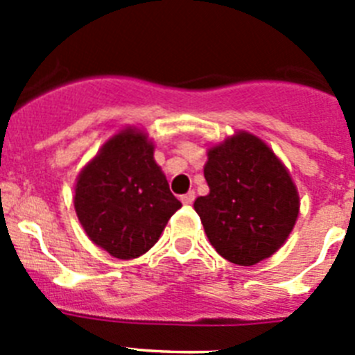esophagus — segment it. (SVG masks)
<instances>
[{
    "label": "esophagus",
    "instance_id": "34e87169",
    "mask_svg": "<svg viewBox=\"0 0 355 355\" xmlns=\"http://www.w3.org/2000/svg\"><path fill=\"white\" fill-rule=\"evenodd\" d=\"M193 199H196V193L193 192H188V193H184V196H181V202H183V205H192L193 202Z\"/></svg>",
    "mask_w": 355,
    "mask_h": 355
}]
</instances>
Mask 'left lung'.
I'll return each instance as SVG.
<instances>
[{"label": "left lung", "instance_id": "8db88e82", "mask_svg": "<svg viewBox=\"0 0 355 355\" xmlns=\"http://www.w3.org/2000/svg\"><path fill=\"white\" fill-rule=\"evenodd\" d=\"M208 196L193 202L209 243L222 258L252 266L284 245L300 209L299 190L272 147L236 131L208 147Z\"/></svg>", "mask_w": 355, "mask_h": 355}]
</instances>
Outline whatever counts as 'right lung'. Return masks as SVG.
I'll use <instances>...</instances> for the list:
<instances>
[{
  "label": "right lung",
  "instance_id": "1",
  "mask_svg": "<svg viewBox=\"0 0 355 355\" xmlns=\"http://www.w3.org/2000/svg\"><path fill=\"white\" fill-rule=\"evenodd\" d=\"M180 208L155 162V144L137 126L110 137L74 184V209L85 233L117 259L146 254Z\"/></svg>",
  "mask_w": 355,
  "mask_h": 355
}]
</instances>
